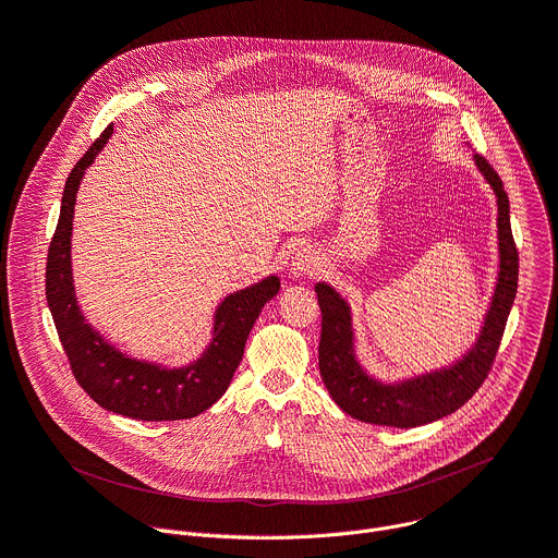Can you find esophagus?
Listing matches in <instances>:
<instances>
[{
    "label": "esophagus",
    "mask_w": 558,
    "mask_h": 558,
    "mask_svg": "<svg viewBox=\"0 0 558 558\" xmlns=\"http://www.w3.org/2000/svg\"><path fill=\"white\" fill-rule=\"evenodd\" d=\"M291 269H293L295 276H311V274H315L317 269H320V258H317L311 250H302L293 258Z\"/></svg>",
    "instance_id": "esophagus-1"
}]
</instances>
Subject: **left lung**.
Wrapping results in <instances>:
<instances>
[{
	"label": "left lung",
	"mask_w": 558,
	"mask_h": 558,
	"mask_svg": "<svg viewBox=\"0 0 558 558\" xmlns=\"http://www.w3.org/2000/svg\"><path fill=\"white\" fill-rule=\"evenodd\" d=\"M474 163L493 185L499 205V254L501 271L495 289L484 331L472 351L450 368L430 373L397 386H384L371 379L353 355L351 315L347 302L325 282L315 287L323 311V333L317 347V364L327 390L336 404L351 417L377 426L413 428L441 420L461 409L486 381L517 295L519 252L510 227V203L499 174L482 154H474Z\"/></svg>",
	"instance_id": "1"
}]
</instances>
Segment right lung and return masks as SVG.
I'll return each instance as SVG.
<instances>
[{
	"instance_id": "1",
	"label": "right lung",
	"mask_w": 558,
	"mask_h": 558,
	"mask_svg": "<svg viewBox=\"0 0 558 558\" xmlns=\"http://www.w3.org/2000/svg\"><path fill=\"white\" fill-rule=\"evenodd\" d=\"M112 134L108 125L72 168L57 229L48 247L46 300L57 327V336L70 362V371L93 400L112 413L143 422L190 420L207 411L227 390L245 342L263 306L280 291L276 276L229 295L216 311L214 340L205 355L185 368H158L136 362L112 349L88 327L74 300L70 271V233L78 183Z\"/></svg>"
}]
</instances>
